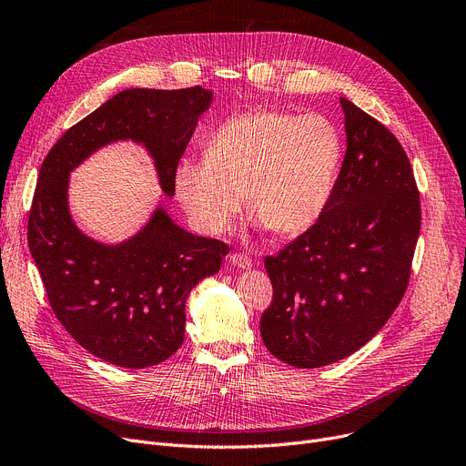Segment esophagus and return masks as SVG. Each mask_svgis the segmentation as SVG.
<instances>
[{"label": "esophagus", "mask_w": 466, "mask_h": 466, "mask_svg": "<svg viewBox=\"0 0 466 466\" xmlns=\"http://www.w3.org/2000/svg\"><path fill=\"white\" fill-rule=\"evenodd\" d=\"M230 262H232L236 268H241V270H251V268H253V260H251L248 255H243V253H234V255H230Z\"/></svg>", "instance_id": "esophagus-1"}]
</instances>
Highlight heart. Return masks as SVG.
<instances>
[{
  "instance_id": "obj_1",
  "label": "heart",
  "mask_w": 466,
  "mask_h": 466,
  "mask_svg": "<svg viewBox=\"0 0 466 466\" xmlns=\"http://www.w3.org/2000/svg\"><path fill=\"white\" fill-rule=\"evenodd\" d=\"M344 143L323 115L251 109L211 134L206 160H183L176 192L206 234L227 232L241 208L276 236H297L325 213Z\"/></svg>"
}]
</instances>
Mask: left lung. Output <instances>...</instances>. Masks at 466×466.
Segmentation results:
<instances>
[{"label":"left lung","instance_id":"left-lung-1","mask_svg":"<svg viewBox=\"0 0 466 466\" xmlns=\"http://www.w3.org/2000/svg\"><path fill=\"white\" fill-rule=\"evenodd\" d=\"M348 149L317 223L264 266L274 287L264 346L297 369L346 359L400 304L421 228L420 190L399 139L339 97Z\"/></svg>","mask_w":466,"mask_h":466}]
</instances>
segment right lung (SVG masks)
<instances>
[{
    "mask_svg": "<svg viewBox=\"0 0 466 466\" xmlns=\"http://www.w3.org/2000/svg\"><path fill=\"white\" fill-rule=\"evenodd\" d=\"M211 97L202 86L122 90L71 127L39 169L28 246L48 304L79 346L122 369L155 366L181 348L190 290L220 270L228 246L177 227L162 206L127 241H96L69 213V174L102 147L134 141L174 196L177 164Z\"/></svg>",
    "mask_w": 466,
    "mask_h": 466,
    "instance_id": "obj_1",
    "label": "right lung"
}]
</instances>
